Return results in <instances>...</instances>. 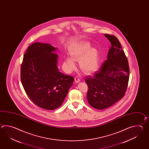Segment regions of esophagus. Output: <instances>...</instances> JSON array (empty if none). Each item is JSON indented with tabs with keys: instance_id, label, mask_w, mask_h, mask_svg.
<instances>
[{
	"instance_id": "34e87169",
	"label": "esophagus",
	"mask_w": 149,
	"mask_h": 149,
	"mask_svg": "<svg viewBox=\"0 0 149 149\" xmlns=\"http://www.w3.org/2000/svg\"><path fill=\"white\" fill-rule=\"evenodd\" d=\"M74 81L76 82H79L80 81V78H79V77L77 76L74 78Z\"/></svg>"
}]
</instances>
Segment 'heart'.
<instances>
[{
    "mask_svg": "<svg viewBox=\"0 0 149 149\" xmlns=\"http://www.w3.org/2000/svg\"><path fill=\"white\" fill-rule=\"evenodd\" d=\"M92 46L89 42H81L72 45L69 49L71 58L68 57L66 59L68 68L70 70L75 68L73 59L79 60V65L86 73H92L97 70L100 64V54L96 48Z\"/></svg>",
    "mask_w": 149,
    "mask_h": 149,
    "instance_id": "b5f03b06",
    "label": "heart"
}]
</instances>
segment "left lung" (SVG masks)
<instances>
[{
    "label": "left lung",
    "instance_id": "8db88e82",
    "mask_svg": "<svg viewBox=\"0 0 149 149\" xmlns=\"http://www.w3.org/2000/svg\"><path fill=\"white\" fill-rule=\"evenodd\" d=\"M104 36L111 44L107 60L94 76L85 79L88 87L87 101L98 110L111 107L124 97L130 77L128 60L119 40L113 35Z\"/></svg>",
    "mask_w": 149,
    "mask_h": 149
}]
</instances>
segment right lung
<instances>
[{
    "label": "right lung",
    "mask_w": 149,
    "mask_h": 149,
    "mask_svg": "<svg viewBox=\"0 0 149 149\" xmlns=\"http://www.w3.org/2000/svg\"><path fill=\"white\" fill-rule=\"evenodd\" d=\"M56 49L48 44H32L24 55L21 68L26 94L35 104L48 110L62 104L74 80L58 69Z\"/></svg>",
    "instance_id": "obj_1"
}]
</instances>
